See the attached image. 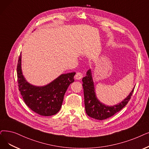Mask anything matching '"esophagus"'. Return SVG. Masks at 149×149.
Segmentation results:
<instances>
[{"label": "esophagus", "mask_w": 149, "mask_h": 149, "mask_svg": "<svg viewBox=\"0 0 149 149\" xmlns=\"http://www.w3.org/2000/svg\"><path fill=\"white\" fill-rule=\"evenodd\" d=\"M83 77V74L81 72H77L75 75V78L77 80H80L81 79H82Z\"/></svg>", "instance_id": "34e87169"}]
</instances>
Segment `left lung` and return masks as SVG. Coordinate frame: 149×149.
Wrapping results in <instances>:
<instances>
[{
	"mask_svg": "<svg viewBox=\"0 0 149 149\" xmlns=\"http://www.w3.org/2000/svg\"><path fill=\"white\" fill-rule=\"evenodd\" d=\"M82 81L86 113L89 117L97 120H103L110 118L121 110L130 101L134 89L133 88L130 94L119 104L108 107L102 104L96 97L91 71L90 69L88 70L86 75L83 78Z\"/></svg>",
	"mask_w": 149,
	"mask_h": 149,
	"instance_id": "1",
	"label": "left lung"
}]
</instances>
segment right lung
Wrapping results in <instances>:
<instances>
[{"instance_id":"add662e5","label":"right lung","mask_w":149,"mask_h":149,"mask_svg":"<svg viewBox=\"0 0 149 149\" xmlns=\"http://www.w3.org/2000/svg\"><path fill=\"white\" fill-rule=\"evenodd\" d=\"M75 74V72L62 74L44 86H33L24 79L21 70V55L19 56L17 65L19 90L25 104L41 116H52L60 111L66 90L74 81Z\"/></svg>"}]
</instances>
